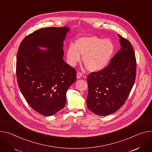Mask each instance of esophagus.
<instances>
[{
  "label": "esophagus",
  "instance_id": "34e87169",
  "mask_svg": "<svg viewBox=\"0 0 152 152\" xmlns=\"http://www.w3.org/2000/svg\"><path fill=\"white\" fill-rule=\"evenodd\" d=\"M83 76V74L82 73H80V72H78L77 74V79H79L80 78H81Z\"/></svg>",
  "mask_w": 152,
  "mask_h": 152
}]
</instances>
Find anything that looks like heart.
I'll return each mask as SVG.
<instances>
[{
  "label": "heart",
  "mask_w": 152,
  "mask_h": 152,
  "mask_svg": "<svg viewBox=\"0 0 152 152\" xmlns=\"http://www.w3.org/2000/svg\"><path fill=\"white\" fill-rule=\"evenodd\" d=\"M115 45L108 39H102L95 36H83L78 38L74 45L67 48V61L74 66L81 60L90 72H98L104 70L109 64L115 52Z\"/></svg>",
  "instance_id": "obj_1"
}]
</instances>
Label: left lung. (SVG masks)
<instances>
[{
  "mask_svg": "<svg viewBox=\"0 0 152 152\" xmlns=\"http://www.w3.org/2000/svg\"><path fill=\"white\" fill-rule=\"evenodd\" d=\"M121 49L106 68L88 77L87 106L93 113L106 116L118 110L130 92L136 77L137 63L129 41L118 35Z\"/></svg>",
  "mask_w": 152,
  "mask_h": 152,
  "instance_id": "left-lung-1",
  "label": "left lung"
}]
</instances>
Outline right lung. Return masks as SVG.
I'll use <instances>...</instances> for the list:
<instances>
[{
  "label": "right lung",
  "mask_w": 152,
  "mask_h": 152,
  "mask_svg": "<svg viewBox=\"0 0 152 152\" xmlns=\"http://www.w3.org/2000/svg\"><path fill=\"white\" fill-rule=\"evenodd\" d=\"M69 31L67 26L40 29L26 36L19 48V87L29 106L45 116L64 107L67 89L76 81V71L63 58V42Z\"/></svg>",
  "instance_id": "right-lung-1"
}]
</instances>
